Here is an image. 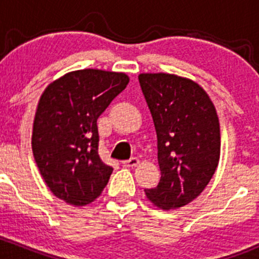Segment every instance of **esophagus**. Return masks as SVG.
Here are the masks:
<instances>
[{
  "label": "esophagus",
  "mask_w": 259,
  "mask_h": 259,
  "mask_svg": "<svg viewBox=\"0 0 259 259\" xmlns=\"http://www.w3.org/2000/svg\"><path fill=\"white\" fill-rule=\"evenodd\" d=\"M139 163H140L139 159H138V158H132V159H129V160H124V161H122V165L127 166V168H134V166H137Z\"/></svg>",
  "instance_id": "1"
}]
</instances>
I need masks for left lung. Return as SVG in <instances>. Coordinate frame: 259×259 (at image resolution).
Wrapping results in <instances>:
<instances>
[{"instance_id": "8db88e82", "label": "left lung", "mask_w": 259, "mask_h": 259, "mask_svg": "<svg viewBox=\"0 0 259 259\" xmlns=\"http://www.w3.org/2000/svg\"><path fill=\"white\" fill-rule=\"evenodd\" d=\"M143 94L158 138L160 182L144 189L149 202L161 210L189 204L204 190L221 156V126L204 89L188 77L143 72Z\"/></svg>"}]
</instances>
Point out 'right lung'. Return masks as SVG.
Segmentation results:
<instances>
[{
  "label": "right lung",
  "mask_w": 259,
  "mask_h": 259,
  "mask_svg": "<svg viewBox=\"0 0 259 259\" xmlns=\"http://www.w3.org/2000/svg\"><path fill=\"white\" fill-rule=\"evenodd\" d=\"M127 82L125 72L83 69L54 80L41 94L33 158L52 194L67 204H90L108 184L113 168L99 156L96 120Z\"/></svg>",
  "instance_id": "obj_1"
}]
</instances>
